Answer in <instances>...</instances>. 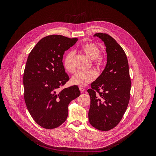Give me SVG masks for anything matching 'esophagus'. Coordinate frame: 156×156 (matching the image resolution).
Listing matches in <instances>:
<instances>
[{
	"mask_svg": "<svg viewBox=\"0 0 156 156\" xmlns=\"http://www.w3.org/2000/svg\"><path fill=\"white\" fill-rule=\"evenodd\" d=\"M79 88H80V91L81 92V93H83V91H84V88H83V87H81V86H80L79 87Z\"/></svg>",
	"mask_w": 156,
	"mask_h": 156,
	"instance_id": "obj_1",
	"label": "esophagus"
}]
</instances>
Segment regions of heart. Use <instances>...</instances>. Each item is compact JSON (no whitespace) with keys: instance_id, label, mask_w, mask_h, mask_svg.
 <instances>
[{"instance_id":"1","label":"heart","mask_w":156,"mask_h":156,"mask_svg":"<svg viewBox=\"0 0 156 156\" xmlns=\"http://www.w3.org/2000/svg\"><path fill=\"white\" fill-rule=\"evenodd\" d=\"M80 51L90 59L94 60V63L97 67L99 68L102 65L103 58L100 55L101 50L96 44L93 42L83 44L80 47ZM73 59V54L70 52L66 55L63 61V65L65 70L70 73L74 72L75 70ZM96 78V73L94 70L87 72L78 71L72 77L71 83L75 85L84 86L93 81Z\"/></svg>"}]
</instances>
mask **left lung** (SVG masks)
<instances>
[{
  "label": "left lung",
  "instance_id": "obj_1",
  "mask_svg": "<svg viewBox=\"0 0 156 156\" xmlns=\"http://www.w3.org/2000/svg\"><path fill=\"white\" fill-rule=\"evenodd\" d=\"M94 36L104 42L107 58L104 70L87 91L91 98L88 118L95 128L108 131L119 123L129 101L131 83L128 62L125 51L112 37L105 33Z\"/></svg>",
  "mask_w": 156,
  "mask_h": 156
}]
</instances>
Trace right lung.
Here are the masks:
<instances>
[{
  "label": "right lung",
  "mask_w": 156,
  "mask_h": 156,
  "mask_svg": "<svg viewBox=\"0 0 156 156\" xmlns=\"http://www.w3.org/2000/svg\"><path fill=\"white\" fill-rule=\"evenodd\" d=\"M77 38L50 35L41 39L30 53L23 74L24 98L29 112L41 127L53 129L68 117L70 102L80 95L77 86L60 90L70 78L62 59Z\"/></svg>",
  "instance_id": "add662e5"
}]
</instances>
